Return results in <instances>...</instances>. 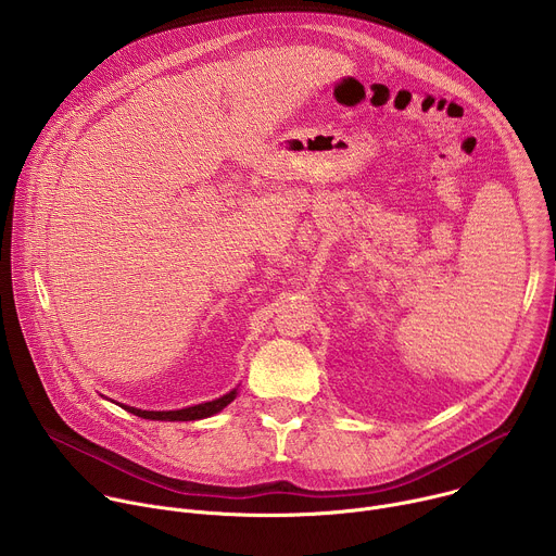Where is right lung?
Here are the masks:
<instances>
[{
    "label": "right lung",
    "mask_w": 556,
    "mask_h": 556,
    "mask_svg": "<svg viewBox=\"0 0 556 556\" xmlns=\"http://www.w3.org/2000/svg\"><path fill=\"white\" fill-rule=\"evenodd\" d=\"M237 399V387L230 389L228 393L219 395L215 401L208 403H200L193 407H185V409H174V412H147V409H136L123 403H116L118 407H123L125 412L142 418V420H161V422H191V420H202V418H211L215 414H219L226 405H230Z\"/></svg>",
    "instance_id": "add662e5"
}]
</instances>
